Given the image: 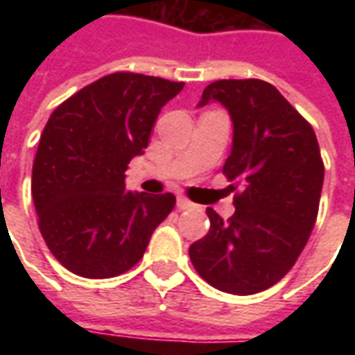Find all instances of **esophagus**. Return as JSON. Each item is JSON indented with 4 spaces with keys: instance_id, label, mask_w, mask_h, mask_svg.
<instances>
[{
    "instance_id": "34e87169",
    "label": "esophagus",
    "mask_w": 355,
    "mask_h": 355,
    "mask_svg": "<svg viewBox=\"0 0 355 355\" xmlns=\"http://www.w3.org/2000/svg\"><path fill=\"white\" fill-rule=\"evenodd\" d=\"M177 205H178V209H192L193 207L192 201L186 200V198H182V196H180V198L177 200Z\"/></svg>"
}]
</instances>
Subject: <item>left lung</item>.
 <instances>
[{
    "label": "left lung",
    "instance_id": "left-lung-1",
    "mask_svg": "<svg viewBox=\"0 0 355 355\" xmlns=\"http://www.w3.org/2000/svg\"><path fill=\"white\" fill-rule=\"evenodd\" d=\"M223 102L234 121V146L223 173L236 213L223 220L207 209V236L190 245V261L215 289L254 295L295 266L320 211L323 159L312 125L262 80H218L200 106Z\"/></svg>",
    "mask_w": 355,
    "mask_h": 355
}]
</instances>
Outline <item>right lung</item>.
I'll return each mask as SVG.
<instances>
[{"mask_svg": "<svg viewBox=\"0 0 355 355\" xmlns=\"http://www.w3.org/2000/svg\"><path fill=\"white\" fill-rule=\"evenodd\" d=\"M182 87L116 72L51 114L32 167V198L45 243L72 274L106 279L131 270L175 207L171 192H125V171L148 146L162 106Z\"/></svg>", "mask_w": 355, "mask_h": 355, "instance_id": "1", "label": "right lung"}]
</instances>
